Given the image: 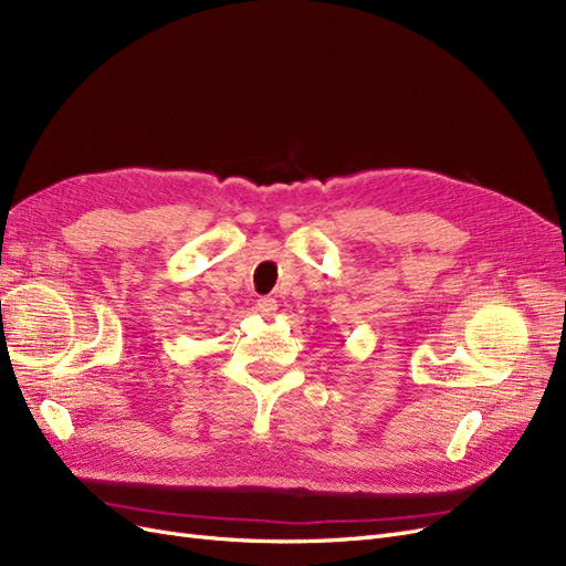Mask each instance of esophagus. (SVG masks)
I'll use <instances>...</instances> for the list:
<instances>
[{"label":"esophagus","instance_id":"34e87169","mask_svg":"<svg viewBox=\"0 0 566 566\" xmlns=\"http://www.w3.org/2000/svg\"><path fill=\"white\" fill-rule=\"evenodd\" d=\"M276 310H279L276 300H271V297H262V300H256V312H260L262 316H273V314H276Z\"/></svg>","mask_w":566,"mask_h":566}]
</instances>
